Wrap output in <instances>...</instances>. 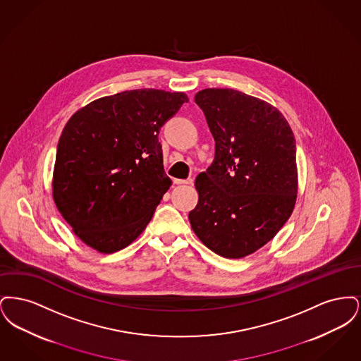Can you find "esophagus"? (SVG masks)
Masks as SVG:
<instances>
[{"label": "esophagus", "mask_w": 361, "mask_h": 361, "mask_svg": "<svg viewBox=\"0 0 361 361\" xmlns=\"http://www.w3.org/2000/svg\"><path fill=\"white\" fill-rule=\"evenodd\" d=\"M174 184L177 185H188V184H193V180L188 178V180H178V178H174Z\"/></svg>", "instance_id": "esophagus-1"}]
</instances>
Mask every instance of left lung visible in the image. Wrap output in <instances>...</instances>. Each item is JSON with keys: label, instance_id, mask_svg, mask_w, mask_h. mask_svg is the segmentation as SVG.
Returning <instances> with one entry per match:
<instances>
[{"label": "left lung", "instance_id": "left-lung-1", "mask_svg": "<svg viewBox=\"0 0 361 361\" xmlns=\"http://www.w3.org/2000/svg\"><path fill=\"white\" fill-rule=\"evenodd\" d=\"M195 103L215 139V158L196 177L192 230L214 253H255L291 216L298 195L296 146L281 112L234 89L209 87Z\"/></svg>", "mask_w": 361, "mask_h": 361}]
</instances>
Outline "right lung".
Listing matches in <instances>:
<instances>
[{"instance_id":"add662e5","label":"right lung","mask_w":361,"mask_h":361,"mask_svg":"<svg viewBox=\"0 0 361 361\" xmlns=\"http://www.w3.org/2000/svg\"><path fill=\"white\" fill-rule=\"evenodd\" d=\"M188 96L135 89L78 109L58 142L52 197L74 234L100 253L137 240L172 180L164 171L159 128Z\"/></svg>"}]
</instances>
